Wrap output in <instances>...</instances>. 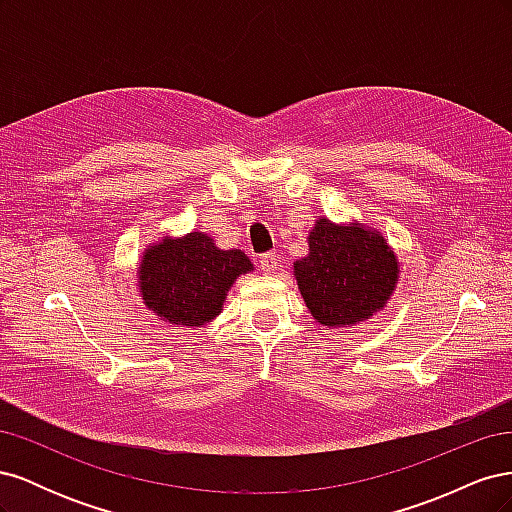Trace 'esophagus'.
<instances>
[{
  "label": "esophagus",
  "instance_id": "1",
  "mask_svg": "<svg viewBox=\"0 0 512 512\" xmlns=\"http://www.w3.org/2000/svg\"><path fill=\"white\" fill-rule=\"evenodd\" d=\"M280 267H282V260H280V256H277L275 252L262 254V258H260V269L265 271L267 275H273Z\"/></svg>",
  "mask_w": 512,
  "mask_h": 512
}]
</instances>
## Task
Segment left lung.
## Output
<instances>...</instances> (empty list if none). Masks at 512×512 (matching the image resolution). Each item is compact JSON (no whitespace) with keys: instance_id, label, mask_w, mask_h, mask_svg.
Listing matches in <instances>:
<instances>
[{"instance_id":"left-lung-1","label":"left lung","mask_w":512,"mask_h":512,"mask_svg":"<svg viewBox=\"0 0 512 512\" xmlns=\"http://www.w3.org/2000/svg\"><path fill=\"white\" fill-rule=\"evenodd\" d=\"M309 252L294 277L309 312L322 327H354L386 305L399 280V262L378 230L316 220Z\"/></svg>"}]
</instances>
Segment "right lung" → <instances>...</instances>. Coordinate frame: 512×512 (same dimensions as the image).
I'll return each mask as SVG.
<instances>
[{"instance_id": "1", "label": "right lung", "mask_w": 512, "mask_h": 512, "mask_svg": "<svg viewBox=\"0 0 512 512\" xmlns=\"http://www.w3.org/2000/svg\"><path fill=\"white\" fill-rule=\"evenodd\" d=\"M254 271L241 250H220L205 232L149 245L138 265V290L153 314L170 324L200 327L220 316L230 286Z\"/></svg>"}]
</instances>
